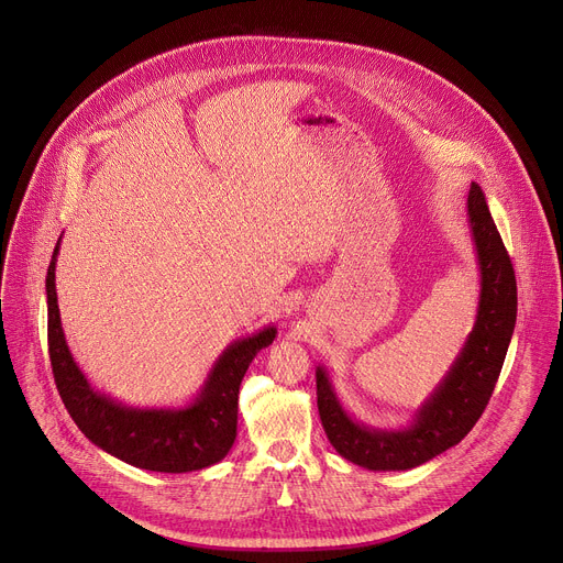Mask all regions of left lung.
Listing matches in <instances>:
<instances>
[{
    "mask_svg": "<svg viewBox=\"0 0 563 563\" xmlns=\"http://www.w3.org/2000/svg\"><path fill=\"white\" fill-rule=\"evenodd\" d=\"M468 223L478 252L481 301L475 327L438 390L401 430H380L354 421L340 406L324 367L316 369L318 410L333 449L369 471L415 468L466 438L485 412L516 324V277L489 213L485 194L471 185Z\"/></svg>",
    "mask_w": 563,
    "mask_h": 563,
    "instance_id": "1",
    "label": "left lung"
}]
</instances>
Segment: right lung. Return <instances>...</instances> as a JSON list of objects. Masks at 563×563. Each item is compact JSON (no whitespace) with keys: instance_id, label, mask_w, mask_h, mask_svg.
Masks as SVG:
<instances>
[{"instance_id":"add662e5","label":"right lung","mask_w":563,"mask_h":563,"mask_svg":"<svg viewBox=\"0 0 563 563\" xmlns=\"http://www.w3.org/2000/svg\"><path fill=\"white\" fill-rule=\"evenodd\" d=\"M58 247L60 239L47 271L49 361L60 399L82 435L106 453L146 471L187 473L221 462L236 440L241 380L256 352L275 340L277 329L266 327L232 342L187 408L144 410L121 406L97 393L69 354L56 297Z\"/></svg>"}]
</instances>
